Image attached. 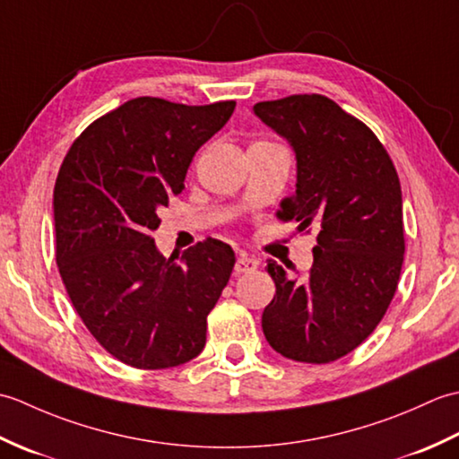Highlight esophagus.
<instances>
[{"label": "esophagus", "mask_w": 459, "mask_h": 459, "mask_svg": "<svg viewBox=\"0 0 459 459\" xmlns=\"http://www.w3.org/2000/svg\"><path fill=\"white\" fill-rule=\"evenodd\" d=\"M256 268H258V262L255 258L245 256V255H240L235 262L237 274H250V272H255Z\"/></svg>", "instance_id": "34e87169"}]
</instances>
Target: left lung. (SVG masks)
Masks as SVG:
<instances>
[{"mask_svg": "<svg viewBox=\"0 0 459 459\" xmlns=\"http://www.w3.org/2000/svg\"><path fill=\"white\" fill-rule=\"evenodd\" d=\"M290 142L296 193L280 221L317 229L314 266L291 276L276 262V296L262 314L270 347L299 363H331L357 349L385 317L404 260L403 191L391 155L367 124L324 94L255 104Z\"/></svg>", "mask_w": 459, "mask_h": 459, "instance_id": "8db88e82", "label": "left lung"}]
</instances>
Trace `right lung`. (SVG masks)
I'll list each match as a JSON object with an SVG mask.
<instances>
[{
	"instance_id": "obj_1",
	"label": "right lung",
	"mask_w": 459,
	"mask_h": 459,
	"mask_svg": "<svg viewBox=\"0 0 459 459\" xmlns=\"http://www.w3.org/2000/svg\"><path fill=\"white\" fill-rule=\"evenodd\" d=\"M235 106L132 99L94 120L58 169V272L91 335L126 365L178 367L207 341V316L229 284L235 252L207 238L163 258L152 232L158 211L181 193L195 152Z\"/></svg>"
}]
</instances>
